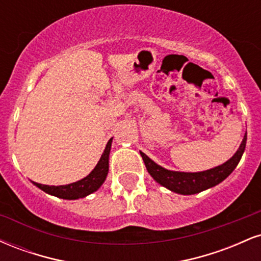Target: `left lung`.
I'll return each mask as SVG.
<instances>
[{"label":"left lung","mask_w":261,"mask_h":261,"mask_svg":"<svg viewBox=\"0 0 261 261\" xmlns=\"http://www.w3.org/2000/svg\"><path fill=\"white\" fill-rule=\"evenodd\" d=\"M245 143H247V135H244V139L242 141L238 151L230 160L223 163L222 166L199 173L173 172V170L164 169L163 167L155 164L151 158L142 152H141V155H142V160L145 162L148 173L155 181L174 193L181 194V195H193V194H197L223 181L234 170L237 164L241 161L242 154L245 149Z\"/></svg>","instance_id":"1"}]
</instances>
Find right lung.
I'll return each instance as SVG.
<instances>
[{
    "label": "right lung",
    "instance_id": "add662e5",
    "mask_svg": "<svg viewBox=\"0 0 261 261\" xmlns=\"http://www.w3.org/2000/svg\"><path fill=\"white\" fill-rule=\"evenodd\" d=\"M112 140L108 141L107 147L104 149L103 154H101L99 162L95 166V168L92 170L91 174L87 175L86 178L81 179V180L72 182L68 185H60V187H54V185H43L39 182H34L39 189L45 191V193L50 194L60 199L66 200H76L80 197H85L89 194L94 193L98 190L104 180H106L108 170H109V152L112 147Z\"/></svg>",
    "mask_w": 261,
    "mask_h": 261
}]
</instances>
